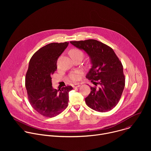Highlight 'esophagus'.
Returning <instances> with one entry per match:
<instances>
[{
    "mask_svg": "<svg viewBox=\"0 0 151 151\" xmlns=\"http://www.w3.org/2000/svg\"><path fill=\"white\" fill-rule=\"evenodd\" d=\"M79 86H80L79 84H78V83H75V84H73L72 87H73V88H78V87H79Z\"/></svg>",
    "mask_w": 151,
    "mask_h": 151,
    "instance_id": "obj_1",
    "label": "esophagus"
}]
</instances>
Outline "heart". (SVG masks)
<instances>
[{"mask_svg":"<svg viewBox=\"0 0 151 151\" xmlns=\"http://www.w3.org/2000/svg\"><path fill=\"white\" fill-rule=\"evenodd\" d=\"M70 55L72 58H75L78 56H82L83 57V52L81 50L76 48H73L72 49L70 52ZM80 72L79 71H75L72 72L70 75H69V78L71 81H77L80 78Z\"/></svg>","mask_w":151,"mask_h":151,"instance_id":"heart-1","label":"heart"}]
</instances>
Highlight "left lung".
<instances>
[{"label": "left lung", "mask_w": 151, "mask_h": 151, "mask_svg": "<svg viewBox=\"0 0 151 151\" xmlns=\"http://www.w3.org/2000/svg\"><path fill=\"white\" fill-rule=\"evenodd\" d=\"M70 42L84 50L91 58L92 68L86 78L96 87H91V92L85 98L86 104L100 112L112 110L119 102L125 87L122 63L112 48L97 40Z\"/></svg>", "instance_id": "left-lung-1"}]
</instances>
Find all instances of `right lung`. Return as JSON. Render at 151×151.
I'll use <instances>...</instances> for the list:
<instances>
[{"instance_id":"obj_1","label":"right lung","mask_w":151,"mask_h":151,"mask_svg":"<svg viewBox=\"0 0 151 151\" xmlns=\"http://www.w3.org/2000/svg\"><path fill=\"white\" fill-rule=\"evenodd\" d=\"M68 44L67 42L51 43L37 50L29 62L25 79L27 97L33 108L45 117L59 115L68 106L72 86L57 90L53 89L51 82L57 60Z\"/></svg>"}]
</instances>
